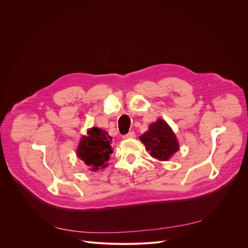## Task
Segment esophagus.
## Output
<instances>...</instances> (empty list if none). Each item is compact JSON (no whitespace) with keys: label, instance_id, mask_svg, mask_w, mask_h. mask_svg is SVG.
<instances>
[{"label":"esophagus","instance_id":"1","mask_svg":"<svg viewBox=\"0 0 248 248\" xmlns=\"http://www.w3.org/2000/svg\"><path fill=\"white\" fill-rule=\"evenodd\" d=\"M136 138V133H134L133 131H129L127 134H125V136H123V139H134Z\"/></svg>","mask_w":248,"mask_h":248}]
</instances>
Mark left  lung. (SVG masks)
Returning a JSON list of instances; mask_svg holds the SVG:
<instances>
[{
	"instance_id": "1",
	"label": "left lung",
	"mask_w": 248,
	"mask_h": 248,
	"mask_svg": "<svg viewBox=\"0 0 248 248\" xmlns=\"http://www.w3.org/2000/svg\"><path fill=\"white\" fill-rule=\"evenodd\" d=\"M140 139L150 151V155L161 161L170 159L179 150L175 133L162 119L150 125L149 130Z\"/></svg>"
}]
</instances>
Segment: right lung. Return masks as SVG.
I'll use <instances>...</instances> for the list:
<instances>
[{"mask_svg": "<svg viewBox=\"0 0 248 248\" xmlns=\"http://www.w3.org/2000/svg\"><path fill=\"white\" fill-rule=\"evenodd\" d=\"M112 139L107 131L93 127L88 131L87 137H82L77 154L92 170H98L108 166L111 151Z\"/></svg>", "mask_w": 248, "mask_h": 248, "instance_id": "1", "label": "right lung"}]
</instances>
